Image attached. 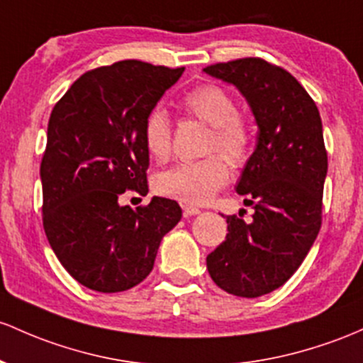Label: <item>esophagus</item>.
Here are the masks:
<instances>
[{"mask_svg": "<svg viewBox=\"0 0 363 363\" xmlns=\"http://www.w3.org/2000/svg\"><path fill=\"white\" fill-rule=\"evenodd\" d=\"M182 210H184L186 217H191V215H198L201 212L200 208H196V206H193V205H182Z\"/></svg>", "mask_w": 363, "mask_h": 363, "instance_id": "34e87169", "label": "esophagus"}]
</instances>
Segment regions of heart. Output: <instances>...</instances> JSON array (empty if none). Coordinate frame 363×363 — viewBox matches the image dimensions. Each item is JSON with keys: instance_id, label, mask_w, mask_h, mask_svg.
<instances>
[{"instance_id": "1", "label": "heart", "mask_w": 363, "mask_h": 363, "mask_svg": "<svg viewBox=\"0 0 363 363\" xmlns=\"http://www.w3.org/2000/svg\"><path fill=\"white\" fill-rule=\"evenodd\" d=\"M182 108L210 127L205 153L217 155L200 162L179 163L158 174L155 177V191L172 200L203 205L229 181L228 161L233 167H242L252 157V122L238 111L233 94L218 84H201L191 89L182 98ZM143 141L155 160H169L172 153V123L165 110L150 111L143 127Z\"/></svg>"}]
</instances>
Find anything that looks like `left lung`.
<instances>
[{
	"label": "left lung",
	"instance_id": "obj_1",
	"mask_svg": "<svg viewBox=\"0 0 363 363\" xmlns=\"http://www.w3.org/2000/svg\"><path fill=\"white\" fill-rule=\"evenodd\" d=\"M203 72L234 84L258 125L257 148L236 191L253 220L227 217V236L206 257L215 284L257 298L281 288L312 248L322 224L328 151L318 108L289 72L262 58L215 63Z\"/></svg>",
	"mask_w": 363,
	"mask_h": 363
}]
</instances>
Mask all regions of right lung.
Segmentation results:
<instances>
[{"mask_svg":"<svg viewBox=\"0 0 363 363\" xmlns=\"http://www.w3.org/2000/svg\"><path fill=\"white\" fill-rule=\"evenodd\" d=\"M184 72L123 60L86 72L55 105L41 162L43 225L67 272L86 288L121 293L151 272L177 201L122 206L127 189L148 193L143 127Z\"/></svg>","mask_w":363,"mask_h":363,"instance_id":"1","label":"right lung"}]
</instances>
